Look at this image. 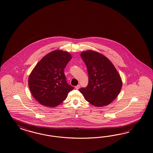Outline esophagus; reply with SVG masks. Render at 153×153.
<instances>
[{"mask_svg": "<svg viewBox=\"0 0 153 153\" xmlns=\"http://www.w3.org/2000/svg\"><path fill=\"white\" fill-rule=\"evenodd\" d=\"M75 88H76L77 90H79V88H80V85H77V86L75 87Z\"/></svg>", "mask_w": 153, "mask_h": 153, "instance_id": "obj_1", "label": "esophagus"}]
</instances>
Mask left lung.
Returning a JSON list of instances; mask_svg holds the SVG:
<instances>
[{
	"instance_id": "8db88e82",
	"label": "left lung",
	"mask_w": 153,
	"mask_h": 153,
	"mask_svg": "<svg viewBox=\"0 0 153 153\" xmlns=\"http://www.w3.org/2000/svg\"><path fill=\"white\" fill-rule=\"evenodd\" d=\"M81 57L87 67L88 83L87 87L79 91L94 106L109 104L120 93L122 86L120 75L111 62L99 53L83 51Z\"/></svg>"
}]
</instances>
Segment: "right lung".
Segmentation results:
<instances>
[{
	"mask_svg": "<svg viewBox=\"0 0 153 153\" xmlns=\"http://www.w3.org/2000/svg\"><path fill=\"white\" fill-rule=\"evenodd\" d=\"M72 59L67 51L56 50L44 56L28 77V87L33 97L45 107L59 105L74 89L66 81V65Z\"/></svg>",
	"mask_w": 153,
	"mask_h": 153,
	"instance_id": "obj_1",
	"label": "right lung"
}]
</instances>
